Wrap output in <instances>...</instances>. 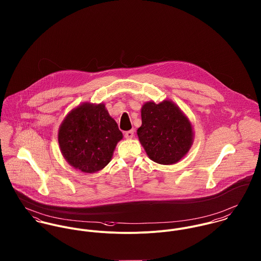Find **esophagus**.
<instances>
[{
    "label": "esophagus",
    "instance_id": "obj_1",
    "mask_svg": "<svg viewBox=\"0 0 261 261\" xmlns=\"http://www.w3.org/2000/svg\"><path fill=\"white\" fill-rule=\"evenodd\" d=\"M134 135H135L134 129H130V130H127V132L124 133V137H125L126 139H133Z\"/></svg>",
    "mask_w": 261,
    "mask_h": 261
}]
</instances>
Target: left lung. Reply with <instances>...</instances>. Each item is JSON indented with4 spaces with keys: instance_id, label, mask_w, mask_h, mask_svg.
<instances>
[{
    "instance_id": "left-lung-1",
    "label": "left lung",
    "mask_w": 261,
    "mask_h": 261,
    "mask_svg": "<svg viewBox=\"0 0 261 261\" xmlns=\"http://www.w3.org/2000/svg\"><path fill=\"white\" fill-rule=\"evenodd\" d=\"M141 144L149 159L161 165L179 162L192 146L193 130L180 109L172 101L147 102L142 109Z\"/></svg>"
}]
</instances>
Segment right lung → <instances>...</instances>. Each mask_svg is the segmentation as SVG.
<instances>
[{"mask_svg":"<svg viewBox=\"0 0 261 261\" xmlns=\"http://www.w3.org/2000/svg\"><path fill=\"white\" fill-rule=\"evenodd\" d=\"M121 139L117 123L101 103L78 107L66 116L58 132L63 156L84 173L103 169L111 162L115 146Z\"/></svg>","mask_w":261,"mask_h":261,"instance_id":"right-lung-1","label":"right lung"}]
</instances>
